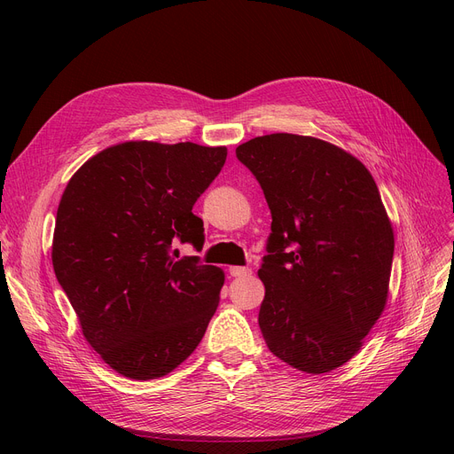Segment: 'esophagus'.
<instances>
[{"label":"esophagus","mask_w":454,"mask_h":454,"mask_svg":"<svg viewBox=\"0 0 454 454\" xmlns=\"http://www.w3.org/2000/svg\"><path fill=\"white\" fill-rule=\"evenodd\" d=\"M250 274H252V270L248 267H230V276H233V278H247Z\"/></svg>","instance_id":"34e87169"}]
</instances>
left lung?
I'll use <instances>...</instances> for the list:
<instances>
[{"label":"left lung","instance_id":"8db88e82","mask_svg":"<svg viewBox=\"0 0 454 454\" xmlns=\"http://www.w3.org/2000/svg\"><path fill=\"white\" fill-rule=\"evenodd\" d=\"M235 154L272 215L257 270L263 339L300 372L335 370L387 305L394 230L379 189L355 156L311 136H259Z\"/></svg>","mask_w":454,"mask_h":454}]
</instances>
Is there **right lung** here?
Here are the masks:
<instances>
[{
    "label": "right lung",
    "mask_w": 454,
    "mask_h": 454,
    "mask_svg": "<svg viewBox=\"0 0 454 454\" xmlns=\"http://www.w3.org/2000/svg\"><path fill=\"white\" fill-rule=\"evenodd\" d=\"M226 154L191 141H127L90 158L64 189L53 269L84 339L117 373L163 377L204 337L224 272L173 247L202 250L193 206Z\"/></svg>",
    "instance_id": "right-lung-1"
}]
</instances>
